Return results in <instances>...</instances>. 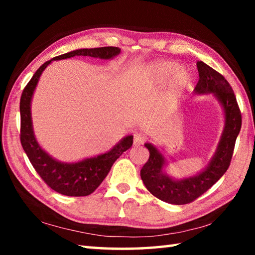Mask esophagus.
<instances>
[{
    "label": "esophagus",
    "instance_id": "obj_1",
    "mask_svg": "<svg viewBox=\"0 0 255 255\" xmlns=\"http://www.w3.org/2000/svg\"><path fill=\"white\" fill-rule=\"evenodd\" d=\"M145 141L146 138L143 135H140V133H135V135H133V145L135 146L143 145Z\"/></svg>",
    "mask_w": 255,
    "mask_h": 255
}]
</instances>
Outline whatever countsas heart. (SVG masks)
Here are the masks:
<instances>
[{"label":"heart","mask_w":255,"mask_h":255,"mask_svg":"<svg viewBox=\"0 0 255 255\" xmlns=\"http://www.w3.org/2000/svg\"><path fill=\"white\" fill-rule=\"evenodd\" d=\"M179 67L178 63L166 60L152 66L149 70V77L147 80L149 88H159L170 79L165 93V101L167 103L174 102L182 94L190 82L189 72Z\"/></svg>","instance_id":"heart-1"}]
</instances>
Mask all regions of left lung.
Returning a JSON list of instances; mask_svg holds the SVG:
<instances>
[{"label":"left lung","instance_id":"1","mask_svg":"<svg viewBox=\"0 0 255 255\" xmlns=\"http://www.w3.org/2000/svg\"><path fill=\"white\" fill-rule=\"evenodd\" d=\"M197 68L199 81L195 92L214 93L225 112V127L213 159L199 174L183 180H173L163 172L165 157L155 146L147 143L145 147L149 150V158L140 170V178L148 191L159 200L173 205L195 201L222 178L231 164L236 138L242 126L241 110L227 80L204 62H198Z\"/></svg>","mask_w":255,"mask_h":255}]
</instances>
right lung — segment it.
I'll use <instances>...</instances> for the list:
<instances>
[{"label":"right lung","instance_id":"right-lung-1","mask_svg":"<svg viewBox=\"0 0 255 255\" xmlns=\"http://www.w3.org/2000/svg\"><path fill=\"white\" fill-rule=\"evenodd\" d=\"M120 54L118 47H100V48H84L70 51L67 54L56 56L53 59L42 64L34 73L29 83L25 85L20 99V140L25 154L32 164L33 169L54 191L64 196L84 197L96 190L109 173L112 164L124 152L131 147L132 136L125 137L120 143L105 154L85 158L77 163L58 162L47 154L37 143L33 135L30 105L36 85L42 71L53 60L65 59L74 56H91V57L110 59Z\"/></svg>","mask_w":255,"mask_h":255}]
</instances>
